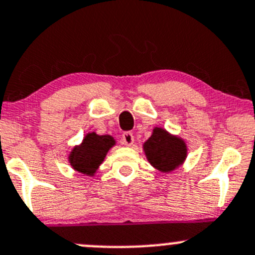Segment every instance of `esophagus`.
Instances as JSON below:
<instances>
[{
    "instance_id": "1",
    "label": "esophagus",
    "mask_w": 255,
    "mask_h": 255,
    "mask_svg": "<svg viewBox=\"0 0 255 255\" xmlns=\"http://www.w3.org/2000/svg\"><path fill=\"white\" fill-rule=\"evenodd\" d=\"M122 139H123V143H125L127 146H132L133 143H134V135H133L130 132H126L125 134H123Z\"/></svg>"
}]
</instances>
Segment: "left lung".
Listing matches in <instances>:
<instances>
[{
    "label": "left lung",
    "mask_w": 255,
    "mask_h": 255,
    "mask_svg": "<svg viewBox=\"0 0 255 255\" xmlns=\"http://www.w3.org/2000/svg\"><path fill=\"white\" fill-rule=\"evenodd\" d=\"M144 154L152 167L163 173L175 171L186 161L188 148L181 136L171 134L161 127H155L143 144Z\"/></svg>",
    "instance_id": "obj_1"
}]
</instances>
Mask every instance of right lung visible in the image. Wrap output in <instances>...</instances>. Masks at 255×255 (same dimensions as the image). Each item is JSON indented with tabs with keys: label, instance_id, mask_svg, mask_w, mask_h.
Returning <instances> with one entry per match:
<instances>
[{
	"label": "right lung",
	"instance_id": "obj_1",
	"mask_svg": "<svg viewBox=\"0 0 255 255\" xmlns=\"http://www.w3.org/2000/svg\"><path fill=\"white\" fill-rule=\"evenodd\" d=\"M115 145L116 139L112 135H99L95 132L87 133L82 143L71 150L68 162L77 172L93 177L105 160L109 150Z\"/></svg>",
	"mask_w": 255,
	"mask_h": 255
}]
</instances>
